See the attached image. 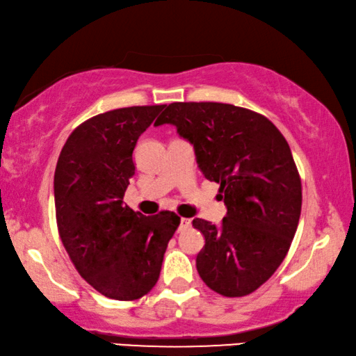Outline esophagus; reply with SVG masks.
<instances>
[{"label": "esophagus", "mask_w": 356, "mask_h": 356, "mask_svg": "<svg viewBox=\"0 0 356 356\" xmlns=\"http://www.w3.org/2000/svg\"><path fill=\"white\" fill-rule=\"evenodd\" d=\"M191 227V220L190 218H180V225H179V231H184Z\"/></svg>", "instance_id": "1"}]
</instances>
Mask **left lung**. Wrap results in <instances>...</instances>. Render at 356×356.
<instances>
[{"label": "left lung", "instance_id": "8db88e82", "mask_svg": "<svg viewBox=\"0 0 356 356\" xmlns=\"http://www.w3.org/2000/svg\"><path fill=\"white\" fill-rule=\"evenodd\" d=\"M163 123L193 144L228 209L220 228L193 220L206 239L200 277L222 296L250 295L284 261L300 222L302 187L289 143L269 118L233 104L171 103L155 125Z\"/></svg>", "mask_w": 356, "mask_h": 356}]
</instances>
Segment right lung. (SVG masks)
<instances>
[{"mask_svg":"<svg viewBox=\"0 0 356 356\" xmlns=\"http://www.w3.org/2000/svg\"><path fill=\"white\" fill-rule=\"evenodd\" d=\"M165 104L131 106L81 123L55 168V216L60 239L77 273L101 295L134 301L160 277L168 242L180 217H152L123 204L134 176L133 150Z\"/></svg>","mask_w":356,"mask_h":356,"instance_id":"add662e5","label":"right lung"}]
</instances>
